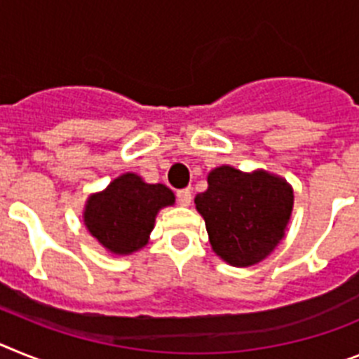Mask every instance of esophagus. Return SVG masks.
<instances>
[{"label":"esophagus","mask_w":359,"mask_h":359,"mask_svg":"<svg viewBox=\"0 0 359 359\" xmlns=\"http://www.w3.org/2000/svg\"><path fill=\"white\" fill-rule=\"evenodd\" d=\"M177 201H179V204L184 205V208L189 205L191 204V191H189L188 188L179 189V191H177Z\"/></svg>","instance_id":"obj_1"}]
</instances>
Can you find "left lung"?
Returning a JSON list of instances; mask_svg holds the SVG:
<instances>
[{
  "instance_id": "8db88e82",
  "label": "left lung",
  "mask_w": 359,
  "mask_h": 359,
  "mask_svg": "<svg viewBox=\"0 0 359 359\" xmlns=\"http://www.w3.org/2000/svg\"><path fill=\"white\" fill-rule=\"evenodd\" d=\"M294 205L292 186L266 170L218 166L195 197L211 249L233 267L255 266L285 236Z\"/></svg>"
}]
</instances>
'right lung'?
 I'll list each match as a JSON object with an SVG mask.
<instances>
[{
  "instance_id": "1",
  "label": "right lung",
  "mask_w": 359,
  "mask_h": 359,
  "mask_svg": "<svg viewBox=\"0 0 359 359\" xmlns=\"http://www.w3.org/2000/svg\"><path fill=\"white\" fill-rule=\"evenodd\" d=\"M173 204L175 195L168 186L148 184L128 171L101 191L90 193L83 222L108 253L126 257L148 244L158 211Z\"/></svg>"
}]
</instances>
